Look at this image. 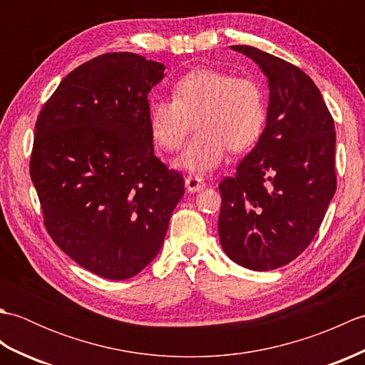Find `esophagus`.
<instances>
[{"label":"esophagus","instance_id":"1","mask_svg":"<svg viewBox=\"0 0 365 365\" xmlns=\"http://www.w3.org/2000/svg\"><path fill=\"white\" fill-rule=\"evenodd\" d=\"M185 187H187V190L190 192H197V191L205 188V182H204V178H200L197 175H190L185 178Z\"/></svg>","mask_w":365,"mask_h":365}]
</instances>
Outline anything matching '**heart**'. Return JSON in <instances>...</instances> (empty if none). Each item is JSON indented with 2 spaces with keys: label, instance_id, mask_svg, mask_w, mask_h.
I'll return each instance as SVG.
<instances>
[{
  "label": "heart",
  "instance_id": "1",
  "mask_svg": "<svg viewBox=\"0 0 365 365\" xmlns=\"http://www.w3.org/2000/svg\"><path fill=\"white\" fill-rule=\"evenodd\" d=\"M147 122L155 144L166 152L180 149L195 123L197 133L175 166L205 174L221 165L227 149L243 152L257 143L267 122V96L251 76L200 67L173 84V100H150Z\"/></svg>",
  "mask_w": 365,
  "mask_h": 365
}]
</instances>
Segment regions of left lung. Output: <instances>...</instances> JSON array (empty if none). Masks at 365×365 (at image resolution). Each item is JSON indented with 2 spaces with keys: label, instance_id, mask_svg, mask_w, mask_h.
<instances>
[{
  "label": "left lung",
  "instance_id": "left-lung-1",
  "mask_svg": "<svg viewBox=\"0 0 365 365\" xmlns=\"http://www.w3.org/2000/svg\"><path fill=\"white\" fill-rule=\"evenodd\" d=\"M230 48L267 75L269 105L257 144L220 183V242L238 265L276 269L311 245L336 192L334 120L299 67L250 45Z\"/></svg>",
  "mask_w": 365,
  "mask_h": 365
}]
</instances>
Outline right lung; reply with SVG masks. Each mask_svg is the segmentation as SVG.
<instances>
[{
	"label": "right lung",
	"instance_id": "1",
	"mask_svg": "<svg viewBox=\"0 0 365 365\" xmlns=\"http://www.w3.org/2000/svg\"><path fill=\"white\" fill-rule=\"evenodd\" d=\"M165 66L106 53L76 67L38 113L29 175L53 242L91 273L136 276L157 257L183 177L153 153L147 96Z\"/></svg>",
	"mask_w": 365,
	"mask_h": 365
}]
</instances>
